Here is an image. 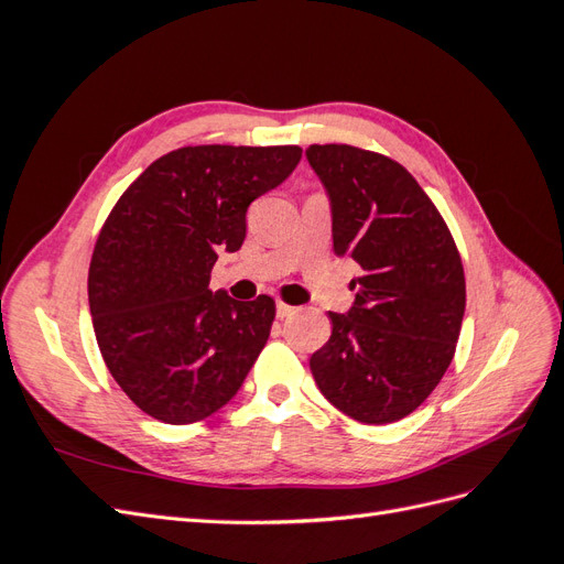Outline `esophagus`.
I'll return each mask as SVG.
<instances>
[{
  "label": "esophagus",
  "instance_id": "obj_1",
  "mask_svg": "<svg viewBox=\"0 0 564 564\" xmlns=\"http://www.w3.org/2000/svg\"><path fill=\"white\" fill-rule=\"evenodd\" d=\"M294 313H296L294 305H289L284 301H278V317H289V315H294Z\"/></svg>",
  "mask_w": 564,
  "mask_h": 564
}]
</instances>
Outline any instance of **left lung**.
Listing matches in <instances>:
<instances>
[{"label": "left lung", "mask_w": 564, "mask_h": 564, "mask_svg": "<svg viewBox=\"0 0 564 564\" xmlns=\"http://www.w3.org/2000/svg\"><path fill=\"white\" fill-rule=\"evenodd\" d=\"M332 199L334 251L362 268L348 315L311 357L319 392L360 423H392L425 402L456 350L466 278L454 237L402 164L355 145L305 150Z\"/></svg>", "instance_id": "1"}]
</instances>
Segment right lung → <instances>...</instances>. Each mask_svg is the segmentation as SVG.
Masks as SVG:
<instances>
[{
	"label": "right lung",
	"mask_w": 564,
	"mask_h": 564,
	"mask_svg": "<svg viewBox=\"0 0 564 564\" xmlns=\"http://www.w3.org/2000/svg\"><path fill=\"white\" fill-rule=\"evenodd\" d=\"M299 145H185L135 178L108 214L89 265V308L117 386L148 416L187 425L245 383L275 319L261 294L209 289L218 251H237L247 209L301 160Z\"/></svg>",
	"instance_id": "right-lung-1"
}]
</instances>
